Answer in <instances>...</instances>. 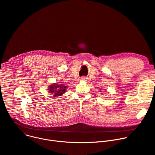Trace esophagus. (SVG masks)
Segmentation results:
<instances>
[{
    "instance_id": "1",
    "label": "esophagus",
    "mask_w": 155,
    "mask_h": 155,
    "mask_svg": "<svg viewBox=\"0 0 155 155\" xmlns=\"http://www.w3.org/2000/svg\"><path fill=\"white\" fill-rule=\"evenodd\" d=\"M81 80H86V77H81Z\"/></svg>"
}]
</instances>
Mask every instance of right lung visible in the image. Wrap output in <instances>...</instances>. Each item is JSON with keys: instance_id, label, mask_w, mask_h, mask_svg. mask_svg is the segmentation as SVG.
Listing matches in <instances>:
<instances>
[{"instance_id": "1", "label": "right lung", "mask_w": 155, "mask_h": 155, "mask_svg": "<svg viewBox=\"0 0 155 155\" xmlns=\"http://www.w3.org/2000/svg\"><path fill=\"white\" fill-rule=\"evenodd\" d=\"M66 87H68V86H65V84H58L57 83H53V84L50 85L48 90H49L48 92H50V93L53 94L54 97H56L65 93Z\"/></svg>"}]
</instances>
